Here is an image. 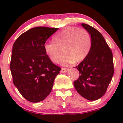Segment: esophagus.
<instances>
[{
    "instance_id": "34e87169",
    "label": "esophagus",
    "mask_w": 123,
    "mask_h": 123,
    "mask_svg": "<svg viewBox=\"0 0 123 123\" xmlns=\"http://www.w3.org/2000/svg\"><path fill=\"white\" fill-rule=\"evenodd\" d=\"M68 70V68H62L61 69V73H66V72H67Z\"/></svg>"
}]
</instances>
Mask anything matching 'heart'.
<instances>
[{"label":"heart","mask_w":123,"mask_h":123,"mask_svg":"<svg viewBox=\"0 0 123 123\" xmlns=\"http://www.w3.org/2000/svg\"><path fill=\"white\" fill-rule=\"evenodd\" d=\"M92 48L90 33L85 28L67 27L58 32L53 37V41L46 42L44 49L46 54L53 62H59L62 49L64 54L60 60L62 65L85 60Z\"/></svg>","instance_id":"obj_1"}]
</instances>
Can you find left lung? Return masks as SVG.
Segmentation results:
<instances>
[{
  "mask_svg": "<svg viewBox=\"0 0 123 123\" xmlns=\"http://www.w3.org/2000/svg\"><path fill=\"white\" fill-rule=\"evenodd\" d=\"M81 25L91 36L92 48L87 57L75 67L80 76L74 86L81 96L96 100L105 95L112 80L114 73L112 53L96 28L86 24Z\"/></svg>",
  "mask_w": 123,
  "mask_h": 123,
  "instance_id": "1",
  "label": "left lung"
}]
</instances>
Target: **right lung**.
<instances>
[{"instance_id":"1","label":"right lung","mask_w":123,"mask_h":123,"mask_svg":"<svg viewBox=\"0 0 123 123\" xmlns=\"http://www.w3.org/2000/svg\"><path fill=\"white\" fill-rule=\"evenodd\" d=\"M58 28L37 27L19 36L13 45L10 69L13 83L31 102L43 100L51 92L61 68L45 52L44 44Z\"/></svg>"}]
</instances>
